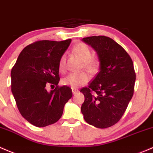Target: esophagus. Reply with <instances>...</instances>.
Listing matches in <instances>:
<instances>
[{
    "mask_svg": "<svg viewBox=\"0 0 153 153\" xmlns=\"http://www.w3.org/2000/svg\"><path fill=\"white\" fill-rule=\"evenodd\" d=\"M78 91V90L76 89V88H72V93H73V94H76Z\"/></svg>",
    "mask_w": 153,
    "mask_h": 153,
    "instance_id": "esophagus-1",
    "label": "esophagus"
}]
</instances>
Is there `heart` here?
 I'll return each mask as SVG.
<instances>
[{"label":"heart","instance_id":"b5f03b06","mask_svg":"<svg viewBox=\"0 0 153 153\" xmlns=\"http://www.w3.org/2000/svg\"><path fill=\"white\" fill-rule=\"evenodd\" d=\"M74 52L84 61L83 65L88 72L94 74L98 71L100 62L96 58L92 57V51L88 45L86 44L80 42L75 45L74 48ZM65 56L62 55L59 61V69L62 71L65 69ZM89 80L88 74L84 71L74 72L68 74L62 79V84L64 85L70 86L72 88H76L79 86L86 84Z\"/></svg>","mask_w":153,"mask_h":153}]
</instances>
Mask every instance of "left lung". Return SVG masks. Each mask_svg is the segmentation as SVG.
I'll use <instances>...</instances> for the list:
<instances>
[{"label":"left lung","instance_id":"1","mask_svg":"<svg viewBox=\"0 0 153 153\" xmlns=\"http://www.w3.org/2000/svg\"><path fill=\"white\" fill-rule=\"evenodd\" d=\"M96 51L100 71L88 87L80 90L85 102L81 111L85 122L98 128L117 123L134 91L135 73L132 59L113 39L92 36L82 39Z\"/></svg>","mask_w":153,"mask_h":153}]
</instances>
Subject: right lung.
<instances>
[{
    "mask_svg": "<svg viewBox=\"0 0 153 153\" xmlns=\"http://www.w3.org/2000/svg\"><path fill=\"white\" fill-rule=\"evenodd\" d=\"M71 40H40L19 54L11 71L12 92L20 114L29 123L43 127L57 122L72 97L68 86L58 87L59 61ZM48 85L57 86L50 92Z\"/></svg>",
    "mask_w": 153,
    "mask_h": 153,
    "instance_id": "add662e5",
    "label": "right lung"
}]
</instances>
